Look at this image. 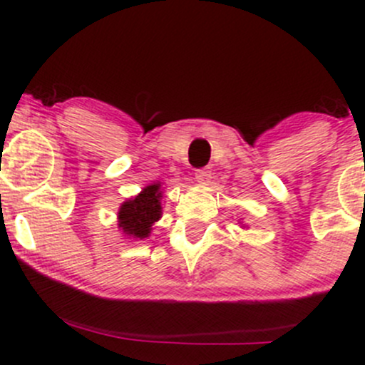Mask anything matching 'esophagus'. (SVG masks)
<instances>
[{
	"label": "esophagus",
	"instance_id": "esophagus-1",
	"mask_svg": "<svg viewBox=\"0 0 365 365\" xmlns=\"http://www.w3.org/2000/svg\"><path fill=\"white\" fill-rule=\"evenodd\" d=\"M195 180L200 183V185H209V182H211V171H209L207 168L197 170Z\"/></svg>",
	"mask_w": 365,
	"mask_h": 365
}]
</instances>
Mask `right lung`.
I'll list each match as a JSON object with an SVG mask.
<instances>
[{"label": "right lung", "instance_id": "right-lung-1", "mask_svg": "<svg viewBox=\"0 0 365 365\" xmlns=\"http://www.w3.org/2000/svg\"><path fill=\"white\" fill-rule=\"evenodd\" d=\"M161 182L144 187L135 197L121 202L118 209V228L130 240H144L153 232V226L163 216Z\"/></svg>", "mask_w": 365, "mask_h": 365}]
</instances>
